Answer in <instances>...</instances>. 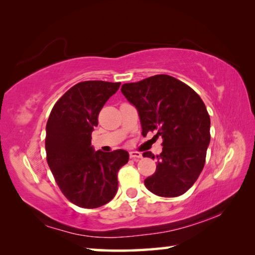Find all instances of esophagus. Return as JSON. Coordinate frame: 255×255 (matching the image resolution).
<instances>
[{
	"mask_svg": "<svg viewBox=\"0 0 255 255\" xmlns=\"http://www.w3.org/2000/svg\"><path fill=\"white\" fill-rule=\"evenodd\" d=\"M129 156H130V158L135 159V161H138V159L143 157V155H141L140 153H138V152H130V153H129Z\"/></svg>",
	"mask_w": 255,
	"mask_h": 255,
	"instance_id": "1",
	"label": "esophagus"
}]
</instances>
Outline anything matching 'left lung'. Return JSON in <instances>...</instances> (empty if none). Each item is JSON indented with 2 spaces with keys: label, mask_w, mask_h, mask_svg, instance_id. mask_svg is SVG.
I'll use <instances>...</instances> for the list:
<instances>
[{
  "label": "left lung",
  "mask_w": 255,
  "mask_h": 255,
  "mask_svg": "<svg viewBox=\"0 0 255 255\" xmlns=\"http://www.w3.org/2000/svg\"><path fill=\"white\" fill-rule=\"evenodd\" d=\"M125 98L136 108L141 133L156 130L163 150L156 171L144 181L159 197H178L192 187L205 165L210 143V118L201 98L170 75H154L122 86ZM154 158L150 152L143 154Z\"/></svg>",
  "instance_id": "8db88e82"
}]
</instances>
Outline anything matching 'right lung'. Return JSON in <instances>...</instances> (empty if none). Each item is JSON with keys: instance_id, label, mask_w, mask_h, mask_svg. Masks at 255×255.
Returning <instances> with one entry per match:
<instances>
[{"instance_id": "1", "label": "right lung", "mask_w": 255, "mask_h": 255, "mask_svg": "<svg viewBox=\"0 0 255 255\" xmlns=\"http://www.w3.org/2000/svg\"><path fill=\"white\" fill-rule=\"evenodd\" d=\"M120 83L84 81L56 102L46 126L47 163L68 200L82 208H98L118 190L117 173L129 159L127 150H94L91 135L98 116Z\"/></svg>"}]
</instances>
